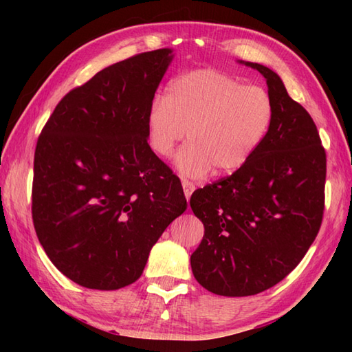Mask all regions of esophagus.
<instances>
[{
    "label": "esophagus",
    "instance_id": "34e87169",
    "mask_svg": "<svg viewBox=\"0 0 352 352\" xmlns=\"http://www.w3.org/2000/svg\"><path fill=\"white\" fill-rule=\"evenodd\" d=\"M182 184H183V189H184V195H186V199H190V195L192 192L195 190V184H193L192 182L189 180H182Z\"/></svg>",
    "mask_w": 352,
    "mask_h": 352
}]
</instances>
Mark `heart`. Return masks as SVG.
I'll return each mask as SVG.
<instances>
[{
	"mask_svg": "<svg viewBox=\"0 0 352 352\" xmlns=\"http://www.w3.org/2000/svg\"><path fill=\"white\" fill-rule=\"evenodd\" d=\"M274 121V104L265 89L245 86L216 69H193L174 78L164 98L148 110V144L169 157L188 130L189 144L177 155V168L203 177L213 168L233 174L257 151Z\"/></svg>",
	"mask_w": 352,
	"mask_h": 352,
	"instance_id": "heart-1",
	"label": "heart"
}]
</instances>
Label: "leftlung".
<instances>
[{"label":"left lung","instance_id":"8db88e82","mask_svg":"<svg viewBox=\"0 0 352 352\" xmlns=\"http://www.w3.org/2000/svg\"><path fill=\"white\" fill-rule=\"evenodd\" d=\"M274 121L243 168L192 193L204 237L190 256L201 286L250 296L280 283L315 241L325 207L327 154L309 111L263 65Z\"/></svg>","mask_w":352,"mask_h":352}]
</instances>
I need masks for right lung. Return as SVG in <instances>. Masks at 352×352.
<instances>
[{
    "label": "right lung",
    "instance_id": "right-lung-1",
    "mask_svg": "<svg viewBox=\"0 0 352 352\" xmlns=\"http://www.w3.org/2000/svg\"><path fill=\"white\" fill-rule=\"evenodd\" d=\"M170 52H140L74 87L37 139L36 234L58 271L83 287L136 281L153 245L188 208L180 180L146 134Z\"/></svg>",
    "mask_w": 352,
    "mask_h": 352
}]
</instances>
